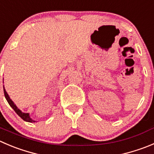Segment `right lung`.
Segmentation results:
<instances>
[{
	"label": "right lung",
	"mask_w": 154,
	"mask_h": 154,
	"mask_svg": "<svg viewBox=\"0 0 154 154\" xmlns=\"http://www.w3.org/2000/svg\"><path fill=\"white\" fill-rule=\"evenodd\" d=\"M4 96H5L6 99H7V102H8V103L10 104V106H11V107L13 108V109H14V111H15L17 113V115L19 116L20 117H21L22 119H23L24 121H26V122H35V120H32V119L30 118V116H29V113H24V112H22L20 109H19L18 108H17V106H16L15 103H14V102L12 101V100L10 99V97H9V95L7 94V93L6 92V90L5 89H4Z\"/></svg>",
	"instance_id": "obj_1"
}]
</instances>
